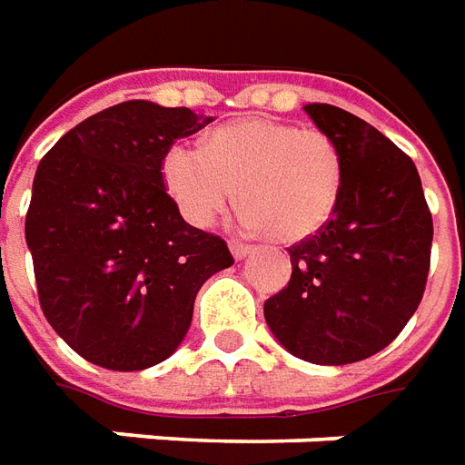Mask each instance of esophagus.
<instances>
[{"label": "esophagus", "instance_id": "esophagus-1", "mask_svg": "<svg viewBox=\"0 0 465 465\" xmlns=\"http://www.w3.org/2000/svg\"><path fill=\"white\" fill-rule=\"evenodd\" d=\"M230 252H232V258L235 260H245L250 252H252V248L245 245V242H238V240H230Z\"/></svg>", "mask_w": 465, "mask_h": 465}]
</instances>
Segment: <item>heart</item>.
Instances as JSON below:
<instances>
[{"instance_id": "obj_1", "label": "heart", "mask_w": 465, "mask_h": 465, "mask_svg": "<svg viewBox=\"0 0 465 465\" xmlns=\"http://www.w3.org/2000/svg\"><path fill=\"white\" fill-rule=\"evenodd\" d=\"M163 183L190 225H210L238 197L245 225L275 242H301L331 220L343 154L322 130L250 117L217 127L205 147L173 144Z\"/></svg>"}]
</instances>
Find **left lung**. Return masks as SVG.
I'll list each match as a JSON object with an SVG mask.
<instances>
[{"label": "left lung", "instance_id": "8db88e82", "mask_svg": "<svg viewBox=\"0 0 465 465\" xmlns=\"http://www.w3.org/2000/svg\"><path fill=\"white\" fill-rule=\"evenodd\" d=\"M343 154V185L318 235L292 245L288 288L265 322L301 361L345 365L383 351L423 298L433 220L413 160L351 112L302 107Z\"/></svg>", "mask_w": 465, "mask_h": 465}]
</instances>
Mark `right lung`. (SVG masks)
<instances>
[{"label":"right lung","mask_w":465,"mask_h":465,"mask_svg":"<svg viewBox=\"0 0 465 465\" xmlns=\"http://www.w3.org/2000/svg\"><path fill=\"white\" fill-rule=\"evenodd\" d=\"M213 117L147 100L92 114L35 174L25 238L39 305L84 361L144 371L185 341L197 291L232 265L225 240L187 225L163 157Z\"/></svg>","instance_id":"right-lung-1"}]
</instances>
